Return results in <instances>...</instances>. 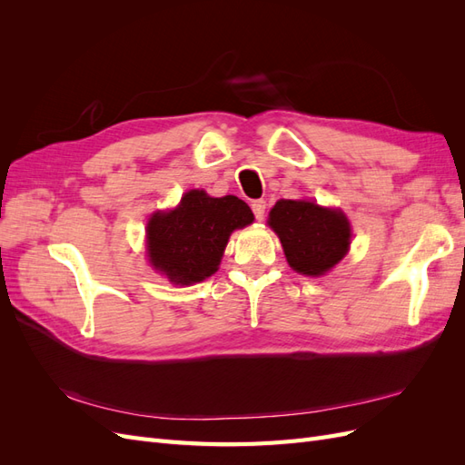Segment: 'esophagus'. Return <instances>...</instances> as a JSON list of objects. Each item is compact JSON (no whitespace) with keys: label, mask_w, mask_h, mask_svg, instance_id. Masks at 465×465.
<instances>
[{"label":"esophagus","mask_w":465,"mask_h":465,"mask_svg":"<svg viewBox=\"0 0 465 465\" xmlns=\"http://www.w3.org/2000/svg\"><path fill=\"white\" fill-rule=\"evenodd\" d=\"M252 211H254V217L258 221H263V217H265V202L263 200L252 202Z\"/></svg>","instance_id":"1"}]
</instances>
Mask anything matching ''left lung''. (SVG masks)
Here are the masks:
<instances>
[{
    "label": "left lung",
    "mask_w": 465,
    "mask_h": 465,
    "mask_svg": "<svg viewBox=\"0 0 465 465\" xmlns=\"http://www.w3.org/2000/svg\"><path fill=\"white\" fill-rule=\"evenodd\" d=\"M267 224L279 236L289 265L302 275L328 273L351 244V224L343 211L314 202L279 200Z\"/></svg>",
    "instance_id": "obj_1"
}]
</instances>
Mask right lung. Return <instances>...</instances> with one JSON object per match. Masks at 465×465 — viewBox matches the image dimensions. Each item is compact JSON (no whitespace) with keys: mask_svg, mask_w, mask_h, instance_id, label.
Instances as JSON below:
<instances>
[{"mask_svg":"<svg viewBox=\"0 0 465 465\" xmlns=\"http://www.w3.org/2000/svg\"><path fill=\"white\" fill-rule=\"evenodd\" d=\"M254 221L236 195L211 198L190 190L171 211H157L147 223V256L174 285H193L219 270L224 246L236 229Z\"/></svg>","mask_w":465,"mask_h":465,"instance_id":"obj_1","label":"right lung"}]
</instances>
